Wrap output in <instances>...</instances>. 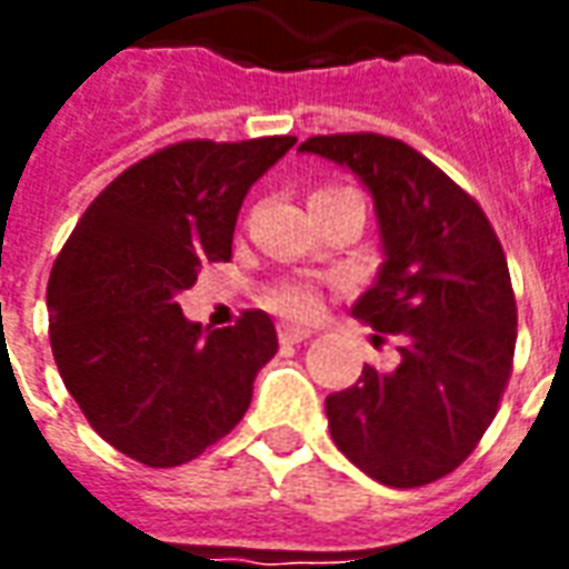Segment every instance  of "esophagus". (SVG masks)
I'll use <instances>...</instances> for the list:
<instances>
[{
    "instance_id": "34e87169",
    "label": "esophagus",
    "mask_w": 569,
    "mask_h": 569,
    "mask_svg": "<svg viewBox=\"0 0 569 569\" xmlns=\"http://www.w3.org/2000/svg\"><path fill=\"white\" fill-rule=\"evenodd\" d=\"M310 329H298V326H280V345H301L308 341Z\"/></svg>"
}]
</instances>
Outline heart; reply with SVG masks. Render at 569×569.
I'll return each mask as SVG.
<instances>
[{
  "label": "heart",
  "instance_id": "obj_1",
  "mask_svg": "<svg viewBox=\"0 0 569 569\" xmlns=\"http://www.w3.org/2000/svg\"><path fill=\"white\" fill-rule=\"evenodd\" d=\"M264 305L292 320H308L317 310V289L310 283H280L268 289Z\"/></svg>",
  "mask_w": 569,
  "mask_h": 569
}]
</instances>
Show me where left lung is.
Masks as SVG:
<instances>
[{
  "mask_svg": "<svg viewBox=\"0 0 569 569\" xmlns=\"http://www.w3.org/2000/svg\"><path fill=\"white\" fill-rule=\"evenodd\" d=\"M298 151L369 188L383 261L353 317L399 338L393 369L366 366L326 399L338 451L390 488H420L472 453L512 375L518 310L488 216L420 151L378 133L310 137Z\"/></svg>",
  "mask_w": 569,
  "mask_h": 569,
  "instance_id": "1",
  "label": "left lung"
}]
</instances>
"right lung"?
<instances>
[{
  "instance_id": "1",
  "label": "right lung",
  "mask_w": 569,
  "mask_h": 569,
  "mask_svg": "<svg viewBox=\"0 0 569 569\" xmlns=\"http://www.w3.org/2000/svg\"><path fill=\"white\" fill-rule=\"evenodd\" d=\"M292 146L264 137L154 151L97 194L57 256L48 322L60 378L88 423L137 463H188L228 436L277 353L264 310L200 329L176 296L203 261L231 259L240 203Z\"/></svg>"
}]
</instances>
